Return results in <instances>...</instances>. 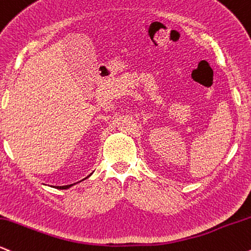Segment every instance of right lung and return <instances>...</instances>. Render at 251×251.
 <instances>
[{
    "instance_id": "1",
    "label": "right lung",
    "mask_w": 251,
    "mask_h": 251,
    "mask_svg": "<svg viewBox=\"0 0 251 251\" xmlns=\"http://www.w3.org/2000/svg\"><path fill=\"white\" fill-rule=\"evenodd\" d=\"M91 174H93V173H91ZM91 174H90V175H91ZM90 175H89V176H90ZM89 176H88V177H89ZM88 177H85V178H88ZM85 178L82 179V181H84ZM82 181H79V182H82ZM76 183H78V182H76ZM76 183H73V184H68V185H57V187H55V188H56V189H69L70 187H73V185H75Z\"/></svg>"
}]
</instances>
